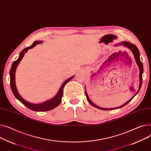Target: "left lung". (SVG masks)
Segmentation results:
<instances>
[{
	"instance_id": "8db88e82",
	"label": "left lung",
	"mask_w": 151,
	"mask_h": 151,
	"mask_svg": "<svg viewBox=\"0 0 151 151\" xmlns=\"http://www.w3.org/2000/svg\"><path fill=\"white\" fill-rule=\"evenodd\" d=\"M116 46H119V45H124V47H127V48H129L130 51L132 52V53H133L134 55V58H135V62L139 68V88H138V91L137 92V93L131 98H130L129 101H127L126 103H124V104H123L122 106H119V107H115V108H103V107H101L99 106H98L97 105H96L95 104H94L92 101L91 99H90L88 96V94L87 93V91H86V88L85 89V93H86V98H87V99L88 102L91 104L92 106H93V107L97 108V109H101V110H114V109H119L121 107H124V106H126L127 104H128L131 100L134 98V96L138 93L139 90H140V88H141L142 87V82H143V78H142V75H143V63L141 62V61H140V59H139V50L138 49V48L137 47L136 45L130 43L129 42H127V41H123V42H119L118 44H117L116 45Z\"/></svg>"
}]
</instances>
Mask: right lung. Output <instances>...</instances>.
<instances>
[{
	"instance_id": "obj_1",
	"label": "right lung",
	"mask_w": 151,
	"mask_h": 151,
	"mask_svg": "<svg viewBox=\"0 0 151 151\" xmlns=\"http://www.w3.org/2000/svg\"><path fill=\"white\" fill-rule=\"evenodd\" d=\"M42 42V41H35L31 46L24 48L22 51L20 53L18 59L16 60L15 61H14L13 63L12 64V65L9 72L10 86H11L12 90L15 97L19 100L20 102H21L24 105H25L28 109H29L32 110H33V111H36V112L48 111V110H52L55 107H56L61 102L63 94V88L64 86L74 77V76H73L72 77L69 78L67 80H65L62 84V86H61V87H60L56 95L53 98L47 100V101H45L44 103H42L41 104H34V103H29L26 101V100H25L21 95H20V94L17 91V89L16 86V81H15V73H16V70L17 67L19 65V63L21 62V61L25 53L29 49H32V48L35 47L37 44H41Z\"/></svg>"
}]
</instances>
